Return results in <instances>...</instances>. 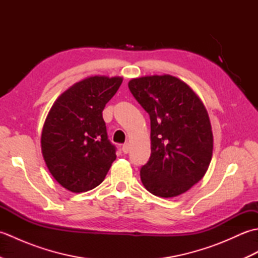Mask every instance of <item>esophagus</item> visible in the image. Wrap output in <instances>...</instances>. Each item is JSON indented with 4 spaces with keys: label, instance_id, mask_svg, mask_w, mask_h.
Listing matches in <instances>:
<instances>
[{
    "label": "esophagus",
    "instance_id": "1",
    "mask_svg": "<svg viewBox=\"0 0 258 258\" xmlns=\"http://www.w3.org/2000/svg\"><path fill=\"white\" fill-rule=\"evenodd\" d=\"M122 151H123V153L124 154H127V153L130 152V144H124L123 146H122Z\"/></svg>",
    "mask_w": 258,
    "mask_h": 258
}]
</instances>
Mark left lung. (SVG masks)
Listing matches in <instances>:
<instances>
[{
  "mask_svg": "<svg viewBox=\"0 0 258 258\" xmlns=\"http://www.w3.org/2000/svg\"><path fill=\"white\" fill-rule=\"evenodd\" d=\"M151 118V156L141 168L144 187L164 199L187 191L207 172L213 132L207 109L190 87L173 75H147L128 82Z\"/></svg>",
  "mask_w": 258,
  "mask_h": 258,
  "instance_id": "left-lung-1",
  "label": "left lung"
}]
</instances>
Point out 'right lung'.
<instances>
[{
	"instance_id": "right-lung-1",
	"label": "right lung",
	"mask_w": 258,
	"mask_h": 258,
	"mask_svg": "<svg viewBox=\"0 0 258 258\" xmlns=\"http://www.w3.org/2000/svg\"><path fill=\"white\" fill-rule=\"evenodd\" d=\"M123 82L120 76H90L54 102L43 125L42 155L56 182L73 193L100 185L116 158L102 112Z\"/></svg>"
}]
</instances>
